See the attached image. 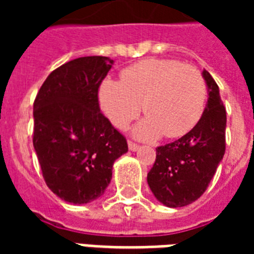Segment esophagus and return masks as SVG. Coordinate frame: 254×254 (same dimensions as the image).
<instances>
[{
	"label": "esophagus",
	"instance_id": "1",
	"mask_svg": "<svg viewBox=\"0 0 254 254\" xmlns=\"http://www.w3.org/2000/svg\"><path fill=\"white\" fill-rule=\"evenodd\" d=\"M127 147H129V150L130 151H137L139 149L138 145L134 142H131V141H129V142H127Z\"/></svg>",
	"mask_w": 254,
	"mask_h": 254
}]
</instances>
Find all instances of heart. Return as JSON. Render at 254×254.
<instances>
[{"mask_svg": "<svg viewBox=\"0 0 254 254\" xmlns=\"http://www.w3.org/2000/svg\"><path fill=\"white\" fill-rule=\"evenodd\" d=\"M101 109L115 127H125L141 112L147 116L133 129L141 139L187 134L200 120L207 100L201 73L171 59H145L105 79L99 91Z\"/></svg>", "mask_w": 254, "mask_h": 254, "instance_id": "heart-1", "label": "heart"}]
</instances>
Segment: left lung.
I'll return each mask as SVG.
<instances>
[{"label": "left lung", "instance_id": "1", "mask_svg": "<svg viewBox=\"0 0 254 254\" xmlns=\"http://www.w3.org/2000/svg\"><path fill=\"white\" fill-rule=\"evenodd\" d=\"M208 100L199 123L165 146L157 147V158L147 174V185L157 200L170 208L185 207L203 195L225 153L227 113L219 87L203 69Z\"/></svg>", "mask_w": 254, "mask_h": 254}]
</instances>
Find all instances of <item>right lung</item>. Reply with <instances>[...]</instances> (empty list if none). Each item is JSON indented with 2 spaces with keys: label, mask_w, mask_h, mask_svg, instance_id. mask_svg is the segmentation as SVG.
I'll list each match as a JSON object with an SVG mask.
<instances>
[{
  "label": "right lung",
  "mask_w": 254,
  "mask_h": 254,
  "mask_svg": "<svg viewBox=\"0 0 254 254\" xmlns=\"http://www.w3.org/2000/svg\"><path fill=\"white\" fill-rule=\"evenodd\" d=\"M113 61L84 57L50 73L34 101V149L46 185L72 204L105 192L127 139L100 112L99 87Z\"/></svg>",
  "instance_id": "right-lung-1"
}]
</instances>
